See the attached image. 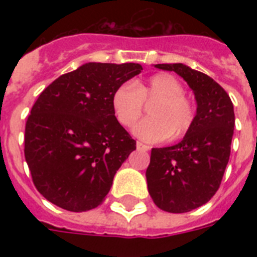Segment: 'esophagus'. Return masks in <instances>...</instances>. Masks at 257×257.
I'll return each instance as SVG.
<instances>
[{
  "instance_id": "34e87169",
  "label": "esophagus",
  "mask_w": 257,
  "mask_h": 257,
  "mask_svg": "<svg viewBox=\"0 0 257 257\" xmlns=\"http://www.w3.org/2000/svg\"><path fill=\"white\" fill-rule=\"evenodd\" d=\"M136 147H137V149H141V151H148L149 149L148 145L144 144V143H141V141H137Z\"/></svg>"
}]
</instances>
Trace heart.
I'll use <instances>...</instances> for the list:
<instances>
[{
    "instance_id": "b5f03b06",
    "label": "heart",
    "mask_w": 257,
    "mask_h": 257,
    "mask_svg": "<svg viewBox=\"0 0 257 257\" xmlns=\"http://www.w3.org/2000/svg\"><path fill=\"white\" fill-rule=\"evenodd\" d=\"M184 84L173 74L157 73L144 81L124 82L112 93V109L117 121L131 128L149 106V118L141 121L133 132L139 139L156 143L167 139L177 141L191 132L196 121V105L185 94Z\"/></svg>"
}]
</instances>
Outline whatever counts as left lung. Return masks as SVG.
Segmentation results:
<instances>
[{"label":"left lung","mask_w":257,"mask_h":257,"mask_svg":"<svg viewBox=\"0 0 257 257\" xmlns=\"http://www.w3.org/2000/svg\"><path fill=\"white\" fill-rule=\"evenodd\" d=\"M188 82L197 112L193 128L179 144L153 148L147 168L148 191L157 207L184 213L211 200L227 168L235 126L233 104L217 82L183 64H157Z\"/></svg>","instance_id":"1"}]
</instances>
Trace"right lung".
<instances>
[{"label":"right lung","mask_w":257,"mask_h":257,"mask_svg":"<svg viewBox=\"0 0 257 257\" xmlns=\"http://www.w3.org/2000/svg\"><path fill=\"white\" fill-rule=\"evenodd\" d=\"M140 64L88 62L46 86L25 125V160L37 191L70 212L98 207L136 141L112 109L114 89Z\"/></svg>","instance_id":"obj_1"}]
</instances>
